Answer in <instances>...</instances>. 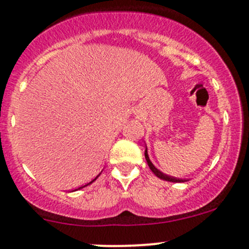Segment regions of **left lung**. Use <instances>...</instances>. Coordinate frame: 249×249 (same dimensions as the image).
I'll use <instances>...</instances> for the list:
<instances>
[{
  "mask_svg": "<svg viewBox=\"0 0 249 249\" xmlns=\"http://www.w3.org/2000/svg\"><path fill=\"white\" fill-rule=\"evenodd\" d=\"M144 155H145V160H146V162H148L149 167H150V170H151V171H153V174L155 175L156 177H159V178H161V179H165V181H169V182H183V181H182V179L175 178V177H172V176H167V175L162 174L161 171H159V170L156 169V167L154 166L153 164H151L150 159H149L148 150H146V148H145V153H144Z\"/></svg>",
  "mask_w": 249,
  "mask_h": 249,
  "instance_id": "left-lung-1",
  "label": "left lung"
}]
</instances>
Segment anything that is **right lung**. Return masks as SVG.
Here are the masks:
<instances>
[{
	"label": "right lung",
	"instance_id": "right-lung-1",
	"mask_svg": "<svg viewBox=\"0 0 249 249\" xmlns=\"http://www.w3.org/2000/svg\"><path fill=\"white\" fill-rule=\"evenodd\" d=\"M99 176H100V174H99V175H98V176H96V177H95V179H96V178H98V177H99ZM95 179H93V181H91V182H90V183H93V182H94V181H95ZM90 183H88V184H90ZM88 184H85V186H88ZM85 186H83V187H85ZM80 188H82V187H80Z\"/></svg>",
	"mask_w": 249,
	"mask_h": 249
}]
</instances>
